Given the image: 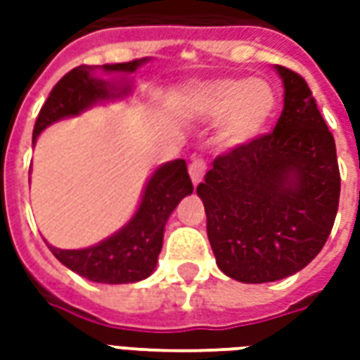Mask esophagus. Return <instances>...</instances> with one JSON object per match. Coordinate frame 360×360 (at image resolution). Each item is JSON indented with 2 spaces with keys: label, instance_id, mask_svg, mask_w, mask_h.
Returning a JSON list of instances; mask_svg holds the SVG:
<instances>
[{
  "label": "esophagus",
  "instance_id": "1",
  "mask_svg": "<svg viewBox=\"0 0 360 360\" xmlns=\"http://www.w3.org/2000/svg\"><path fill=\"white\" fill-rule=\"evenodd\" d=\"M204 173H206V164H204L200 158H195L191 162V165H188V175H191V179H193L195 185H198L204 179Z\"/></svg>",
  "mask_w": 360,
  "mask_h": 360
}]
</instances>
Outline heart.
<instances>
[{"instance_id": "1", "label": "heart", "mask_w": 360, "mask_h": 360, "mask_svg": "<svg viewBox=\"0 0 360 360\" xmlns=\"http://www.w3.org/2000/svg\"><path fill=\"white\" fill-rule=\"evenodd\" d=\"M191 111L206 121L221 119L219 141L226 148L255 142L266 133L276 115L278 96L262 79L227 77L202 82L191 90Z\"/></svg>"}]
</instances>
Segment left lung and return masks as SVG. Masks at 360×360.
I'll use <instances>...</instances> for the list:
<instances>
[{
	"instance_id": "left-lung-1",
	"label": "left lung",
	"mask_w": 360,
	"mask_h": 360,
	"mask_svg": "<svg viewBox=\"0 0 360 360\" xmlns=\"http://www.w3.org/2000/svg\"><path fill=\"white\" fill-rule=\"evenodd\" d=\"M283 111L271 133L214 160L196 187L218 268L243 283L293 276L332 231L341 177L335 142L301 75L276 65Z\"/></svg>"
}]
</instances>
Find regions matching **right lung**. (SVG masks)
<instances>
[{
  "instance_id": "right-lung-1",
  "label": "right lung",
  "mask_w": 360,
  "mask_h": 360,
  "mask_svg": "<svg viewBox=\"0 0 360 360\" xmlns=\"http://www.w3.org/2000/svg\"><path fill=\"white\" fill-rule=\"evenodd\" d=\"M148 58L133 59L127 63L102 65L105 73H133L144 65ZM98 65L75 67L51 89L48 100L36 119L32 141L51 123L59 119L79 115L90 105L121 98L129 86L117 89L115 84L94 77ZM193 193V183L187 173L185 160H173L160 165L146 183L141 206L131 221L102 243L79 250H63L50 247L53 257L77 271L82 278L96 283H134L146 279L156 270L158 255L164 243L165 221L172 216L181 198Z\"/></svg>"
}]
</instances>
